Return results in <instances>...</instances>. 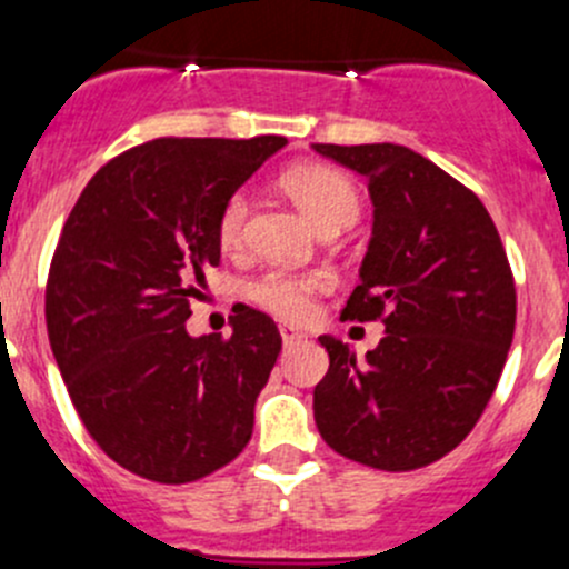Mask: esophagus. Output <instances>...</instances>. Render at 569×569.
Instances as JSON below:
<instances>
[{"mask_svg": "<svg viewBox=\"0 0 569 569\" xmlns=\"http://www.w3.org/2000/svg\"><path fill=\"white\" fill-rule=\"evenodd\" d=\"M280 339H283L286 347H291V345H300V341L306 339V336H302L300 330L291 328V325H280Z\"/></svg>", "mask_w": 569, "mask_h": 569, "instance_id": "1", "label": "esophagus"}]
</instances>
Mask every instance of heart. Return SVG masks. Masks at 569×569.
<instances>
[{
	"mask_svg": "<svg viewBox=\"0 0 569 569\" xmlns=\"http://www.w3.org/2000/svg\"><path fill=\"white\" fill-rule=\"evenodd\" d=\"M280 183L319 233L341 230L356 222L361 200H358L356 186L339 169L325 167V163H300V167L289 169ZM247 217H250V200L244 191H236L224 202L217 219V239L224 252H236L244 244ZM322 289L325 280L317 274L267 272L250 286V297L274 317L302 319L311 311L313 295H319Z\"/></svg>",
	"mask_w": 569,
	"mask_h": 569,
	"instance_id": "1",
	"label": "heart"
}]
</instances>
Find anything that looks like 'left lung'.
Returning a JSON list of instances; mask_svg holds the SVG:
<instances>
[{
  "instance_id": "8db88e82",
  "label": "left lung",
  "mask_w": 569,
  "mask_h": 569,
  "mask_svg": "<svg viewBox=\"0 0 569 569\" xmlns=\"http://www.w3.org/2000/svg\"><path fill=\"white\" fill-rule=\"evenodd\" d=\"M361 174L372 239L345 306L380 319L367 358L333 336L313 419L345 459L386 472L431 465L465 442L487 408L511 339L517 291L483 202L448 172L400 144H311Z\"/></svg>"
}]
</instances>
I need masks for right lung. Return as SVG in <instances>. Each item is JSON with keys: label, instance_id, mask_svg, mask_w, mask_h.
I'll return each instance as SVG.
<instances>
[{"label": "right lung", "instance_id": "1", "mask_svg": "<svg viewBox=\"0 0 569 569\" xmlns=\"http://www.w3.org/2000/svg\"><path fill=\"white\" fill-rule=\"evenodd\" d=\"M283 147V136L156 138L104 163L66 219L49 345L86 431L136 476L197 481L250 442L278 325L239 306L222 339L191 336L186 319L219 267V211Z\"/></svg>", "mask_w": 569, "mask_h": 569}]
</instances>
